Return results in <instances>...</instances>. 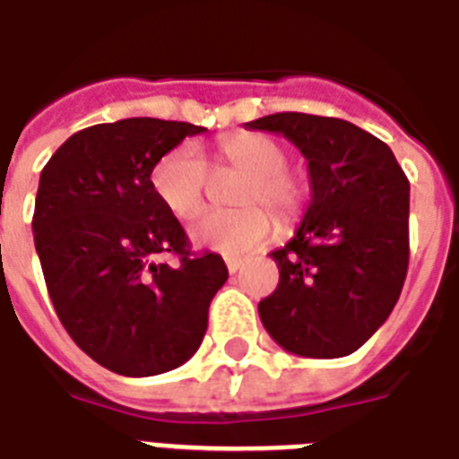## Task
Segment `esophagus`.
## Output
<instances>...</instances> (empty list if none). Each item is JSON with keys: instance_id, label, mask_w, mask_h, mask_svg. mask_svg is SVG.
<instances>
[{"instance_id": "obj_1", "label": "esophagus", "mask_w": 459, "mask_h": 459, "mask_svg": "<svg viewBox=\"0 0 459 459\" xmlns=\"http://www.w3.org/2000/svg\"><path fill=\"white\" fill-rule=\"evenodd\" d=\"M242 266L240 259H236V256H226V268H229V273H238Z\"/></svg>"}]
</instances>
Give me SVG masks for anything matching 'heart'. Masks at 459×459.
I'll return each instance as SVG.
<instances>
[{"mask_svg":"<svg viewBox=\"0 0 459 459\" xmlns=\"http://www.w3.org/2000/svg\"><path fill=\"white\" fill-rule=\"evenodd\" d=\"M217 169L242 174L233 191L238 210L214 212L195 223L191 238L200 247L221 255H247L273 236L278 217L292 226L307 210V184L288 171V151L264 134L238 132L221 139L217 148ZM151 186L158 200L177 219L203 214L210 188V167L193 143H178L152 165Z\"/></svg>","mask_w":459,"mask_h":459,"instance_id":"obj_1","label":"heart"}]
</instances>
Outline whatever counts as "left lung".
<instances>
[{"label":"left lung","instance_id":"left-lung-1","mask_svg":"<svg viewBox=\"0 0 459 459\" xmlns=\"http://www.w3.org/2000/svg\"><path fill=\"white\" fill-rule=\"evenodd\" d=\"M245 126L292 141L314 193L292 240L271 252L281 281L259 301L264 327L297 356H349L377 333L403 290L408 177L385 141L346 120L275 113Z\"/></svg>","mask_w":459,"mask_h":459}]
</instances>
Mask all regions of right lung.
Returning <instances> with one entry per match:
<instances>
[{
  "label": "right lung",
  "mask_w": 459,
  "mask_h": 459,
  "mask_svg": "<svg viewBox=\"0 0 459 459\" xmlns=\"http://www.w3.org/2000/svg\"><path fill=\"white\" fill-rule=\"evenodd\" d=\"M204 126L129 117L73 134L39 177L32 233L48 297L82 351L125 377L184 365L229 268L193 255L151 169ZM177 255V264L159 256Z\"/></svg>",
  "instance_id": "1"
}]
</instances>
